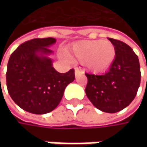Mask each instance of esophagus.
<instances>
[{
	"label": "esophagus",
	"mask_w": 147,
	"mask_h": 147,
	"mask_svg": "<svg viewBox=\"0 0 147 147\" xmlns=\"http://www.w3.org/2000/svg\"><path fill=\"white\" fill-rule=\"evenodd\" d=\"M82 74H83V71H82L81 69H79V68H75V76L78 77V75Z\"/></svg>",
	"instance_id": "obj_1"
}]
</instances>
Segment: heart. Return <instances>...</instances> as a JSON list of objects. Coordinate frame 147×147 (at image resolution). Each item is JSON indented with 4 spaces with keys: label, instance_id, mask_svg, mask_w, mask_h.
Masks as SVG:
<instances>
[{
    "label": "heart",
    "instance_id": "b5f03b06",
    "mask_svg": "<svg viewBox=\"0 0 147 147\" xmlns=\"http://www.w3.org/2000/svg\"><path fill=\"white\" fill-rule=\"evenodd\" d=\"M68 55L72 59L84 63L88 69L101 73L112 65L115 48L111 42L102 40L80 41L71 46Z\"/></svg>",
    "mask_w": 147,
    "mask_h": 147
}]
</instances>
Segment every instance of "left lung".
I'll list each match as a JSON object with an SVG mask.
<instances>
[{"label":"left lung","mask_w":147,"mask_h":147,"mask_svg":"<svg viewBox=\"0 0 147 147\" xmlns=\"http://www.w3.org/2000/svg\"><path fill=\"white\" fill-rule=\"evenodd\" d=\"M109 40L115 48V58L103 75L85 74L88 78L85 92L96 108L116 113L135 98L141 82V70L138 57L133 49L121 41Z\"/></svg>","instance_id":"8db88e82"}]
</instances>
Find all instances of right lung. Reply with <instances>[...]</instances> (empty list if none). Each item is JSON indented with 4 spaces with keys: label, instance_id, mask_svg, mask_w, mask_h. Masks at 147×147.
<instances>
[{
    "label": "right lung",
    "instance_id": "1",
    "mask_svg": "<svg viewBox=\"0 0 147 147\" xmlns=\"http://www.w3.org/2000/svg\"><path fill=\"white\" fill-rule=\"evenodd\" d=\"M56 40L34 38L21 44L11 54L6 71L10 97L21 109L35 115L54 110L63 97L65 88L74 78V69L60 74L47 56Z\"/></svg>",
    "mask_w": 147,
    "mask_h": 147
}]
</instances>
